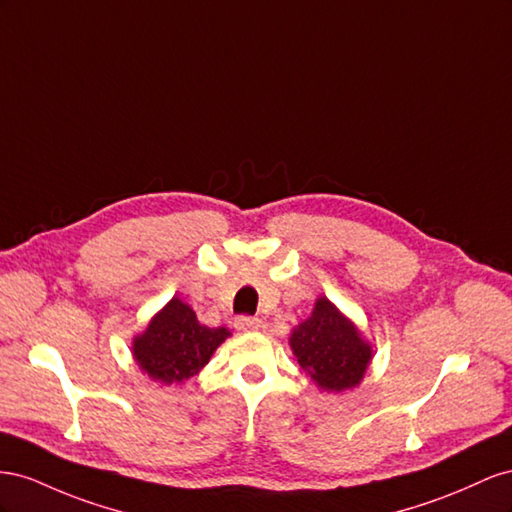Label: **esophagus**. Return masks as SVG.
I'll use <instances>...</instances> for the list:
<instances>
[{"label":"esophagus","mask_w":512,"mask_h":512,"mask_svg":"<svg viewBox=\"0 0 512 512\" xmlns=\"http://www.w3.org/2000/svg\"><path fill=\"white\" fill-rule=\"evenodd\" d=\"M236 328L242 330V332L259 330L261 328V319L259 317H251V315H240V317H236Z\"/></svg>","instance_id":"1"}]
</instances>
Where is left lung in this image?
<instances>
[{
	"mask_svg": "<svg viewBox=\"0 0 512 512\" xmlns=\"http://www.w3.org/2000/svg\"><path fill=\"white\" fill-rule=\"evenodd\" d=\"M289 343L304 373L328 392L360 384L371 360L369 343L326 298L315 302L313 315L294 330Z\"/></svg>",
	"mask_w": 512,
	"mask_h": 512,
	"instance_id": "8db88e82",
	"label": "left lung"
}]
</instances>
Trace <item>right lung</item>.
Here are the masks:
<instances>
[{
    "instance_id": "1",
    "label": "right lung",
    "mask_w": 512,
    "mask_h": 512,
    "mask_svg": "<svg viewBox=\"0 0 512 512\" xmlns=\"http://www.w3.org/2000/svg\"><path fill=\"white\" fill-rule=\"evenodd\" d=\"M227 337V328L201 326L191 306L173 298L135 339L133 354L156 382L178 384L206 367Z\"/></svg>"
}]
</instances>
